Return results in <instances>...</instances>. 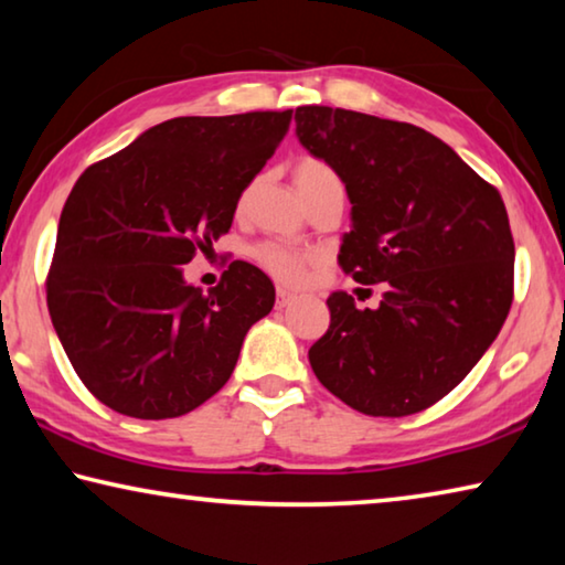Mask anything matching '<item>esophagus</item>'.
Here are the masks:
<instances>
[{
    "label": "esophagus",
    "mask_w": 565,
    "mask_h": 565,
    "mask_svg": "<svg viewBox=\"0 0 565 565\" xmlns=\"http://www.w3.org/2000/svg\"><path fill=\"white\" fill-rule=\"evenodd\" d=\"M291 301H294V291L279 286V289H276V306H279V309H284V306H289Z\"/></svg>",
    "instance_id": "obj_1"
}]
</instances>
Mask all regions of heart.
<instances>
[{
	"mask_svg": "<svg viewBox=\"0 0 565 565\" xmlns=\"http://www.w3.org/2000/svg\"><path fill=\"white\" fill-rule=\"evenodd\" d=\"M294 179H296V186L301 191V196L311 194V191H317L327 184H339L337 171H333L327 161L319 157H301L296 161ZM252 256L262 269H266L274 279H279L284 284L301 281L306 274V262H309V256L303 252H296V248L286 246L281 242L256 244Z\"/></svg>",
	"mask_w": 565,
	"mask_h": 565,
	"instance_id": "1",
	"label": "heart"
}]
</instances>
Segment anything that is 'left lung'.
<instances>
[{"label":"left lung","mask_w":565,"mask_h":565,"mask_svg":"<svg viewBox=\"0 0 565 565\" xmlns=\"http://www.w3.org/2000/svg\"><path fill=\"white\" fill-rule=\"evenodd\" d=\"M296 137L351 199L339 266L381 284L379 309L333 291L309 349L317 379L366 416L418 414L466 379L513 301V236L499 189L434 134L371 114L299 107Z\"/></svg>","instance_id":"8db88e82"}]
</instances>
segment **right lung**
Instances as JSON below:
<instances>
[{"mask_svg": "<svg viewBox=\"0 0 565 565\" xmlns=\"http://www.w3.org/2000/svg\"><path fill=\"white\" fill-rule=\"evenodd\" d=\"M291 109L177 117L92 164L62 209L46 306L76 376L131 418L184 416L222 388L274 284L232 262L209 294L181 264L232 228Z\"/></svg>", "mask_w": 565, "mask_h": 565, "instance_id": "add662e5", "label": "right lung"}]
</instances>
